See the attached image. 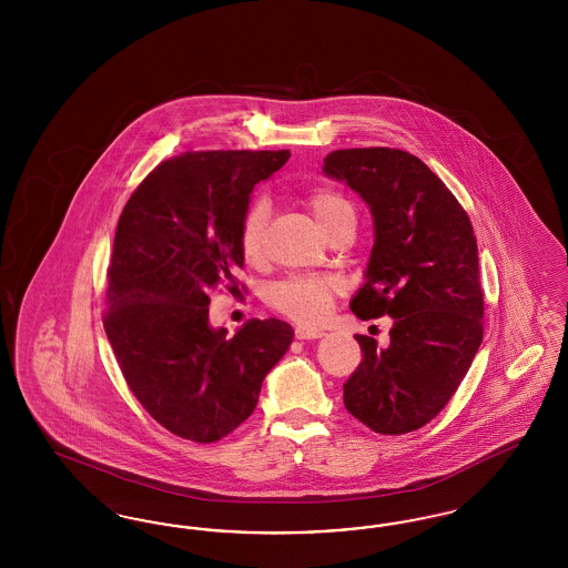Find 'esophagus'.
Instances as JSON below:
<instances>
[{"label":"esophagus","instance_id":"esophagus-1","mask_svg":"<svg viewBox=\"0 0 568 568\" xmlns=\"http://www.w3.org/2000/svg\"><path fill=\"white\" fill-rule=\"evenodd\" d=\"M324 332L315 329V327H296L297 341H313V338H322Z\"/></svg>","mask_w":568,"mask_h":568}]
</instances>
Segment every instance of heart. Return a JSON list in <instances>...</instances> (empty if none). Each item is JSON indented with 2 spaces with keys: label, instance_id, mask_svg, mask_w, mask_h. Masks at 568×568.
<instances>
[{
  "label": "heart",
  "instance_id": "1",
  "mask_svg": "<svg viewBox=\"0 0 568 568\" xmlns=\"http://www.w3.org/2000/svg\"><path fill=\"white\" fill-rule=\"evenodd\" d=\"M306 206L320 223L325 234L341 223H355L352 202L338 191H311L306 195ZM271 209L266 202L257 200L246 206L239 230V246L246 264H260L266 248V230H268ZM341 294V281L322 274H302L287 276L271 285L266 300L274 311L294 320L302 325H317L324 322L332 308L334 297Z\"/></svg>",
  "mask_w": 568,
  "mask_h": 568
}]
</instances>
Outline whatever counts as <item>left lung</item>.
Masks as SVG:
<instances>
[{
    "instance_id": "8db88e82",
    "label": "left lung",
    "mask_w": 568,
    "mask_h": 568,
    "mask_svg": "<svg viewBox=\"0 0 568 568\" xmlns=\"http://www.w3.org/2000/svg\"><path fill=\"white\" fill-rule=\"evenodd\" d=\"M324 172L357 191L375 221L366 283L352 311L364 322L394 320L385 349L355 334L364 357L343 400L373 433H413L452 400L484 341L470 219L433 170L400 149L332 151Z\"/></svg>"
}]
</instances>
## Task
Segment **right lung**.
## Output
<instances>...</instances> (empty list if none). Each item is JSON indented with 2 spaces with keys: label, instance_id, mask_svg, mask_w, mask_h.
Segmentation results:
<instances>
[{
  "label": "right lung",
  "instance_id": "right-lung-1",
  "mask_svg": "<svg viewBox=\"0 0 568 568\" xmlns=\"http://www.w3.org/2000/svg\"><path fill=\"white\" fill-rule=\"evenodd\" d=\"M290 151H187L160 163L119 216L104 329L146 413L181 438L215 443L255 410L292 345L281 320L234 336L211 327V294L239 292L241 219L251 191Z\"/></svg>",
  "mask_w": 568,
  "mask_h": 568
}]
</instances>
